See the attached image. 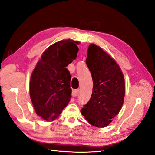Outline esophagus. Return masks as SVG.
<instances>
[{"label": "esophagus", "mask_w": 155, "mask_h": 155, "mask_svg": "<svg viewBox=\"0 0 155 155\" xmlns=\"http://www.w3.org/2000/svg\"><path fill=\"white\" fill-rule=\"evenodd\" d=\"M78 92H79V90L78 89H77V90H75L74 91V96H77L78 95Z\"/></svg>", "instance_id": "obj_1"}]
</instances>
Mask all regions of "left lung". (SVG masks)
Wrapping results in <instances>:
<instances>
[{
	"label": "left lung",
	"instance_id": "1",
	"mask_svg": "<svg viewBox=\"0 0 155 155\" xmlns=\"http://www.w3.org/2000/svg\"><path fill=\"white\" fill-rule=\"evenodd\" d=\"M86 64L91 71L93 87L91 97L81 114L92 126L104 127L118 114L123 104L124 80L118 64L95 45H90Z\"/></svg>",
	"mask_w": 155,
	"mask_h": 155
}]
</instances>
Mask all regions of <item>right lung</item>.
Masks as SVG:
<instances>
[{"instance_id": "1", "label": "right lung", "mask_w": 155, "mask_h": 155, "mask_svg": "<svg viewBox=\"0 0 155 155\" xmlns=\"http://www.w3.org/2000/svg\"><path fill=\"white\" fill-rule=\"evenodd\" d=\"M77 41L62 40L50 46L32 73L30 95L36 114L54 120L70 101L71 76L66 67L77 56Z\"/></svg>"}]
</instances>
